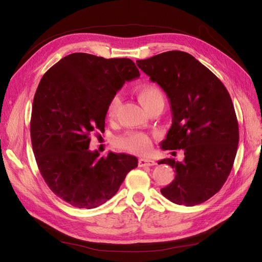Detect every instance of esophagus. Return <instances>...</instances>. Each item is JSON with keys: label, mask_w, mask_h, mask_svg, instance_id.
I'll return each instance as SVG.
<instances>
[{"label": "esophagus", "mask_w": 262, "mask_h": 262, "mask_svg": "<svg viewBox=\"0 0 262 262\" xmlns=\"http://www.w3.org/2000/svg\"><path fill=\"white\" fill-rule=\"evenodd\" d=\"M156 163L153 160H149V158H140L139 160V166L140 167H147V166H154Z\"/></svg>", "instance_id": "esophagus-1"}]
</instances>
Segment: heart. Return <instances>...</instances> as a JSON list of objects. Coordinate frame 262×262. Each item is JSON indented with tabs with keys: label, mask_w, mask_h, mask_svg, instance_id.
<instances>
[{
	"label": "heart",
	"mask_w": 262,
	"mask_h": 262,
	"mask_svg": "<svg viewBox=\"0 0 262 262\" xmlns=\"http://www.w3.org/2000/svg\"><path fill=\"white\" fill-rule=\"evenodd\" d=\"M137 95L140 102L143 107L148 110L157 104H164V96L156 85L153 84H143L137 87ZM120 105V98L118 95L110 100L107 107V116L113 118L117 109ZM116 145L123 150H128L136 154H145L147 153L150 146H152V141L150 138L145 133L141 132H129L122 137H119L116 140Z\"/></svg>",
	"instance_id": "1"
}]
</instances>
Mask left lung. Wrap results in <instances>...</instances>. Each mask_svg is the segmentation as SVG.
Here are the masks:
<instances>
[{
    "instance_id": "1",
    "label": "left lung",
    "mask_w": 262,
    "mask_h": 262,
    "mask_svg": "<svg viewBox=\"0 0 262 262\" xmlns=\"http://www.w3.org/2000/svg\"><path fill=\"white\" fill-rule=\"evenodd\" d=\"M137 66L162 87L170 102L172 123L162 148L185 152L182 162H158L176 171L162 194L186 207L209 200L226 181L238 146V123L226 87L184 51L163 52L138 60Z\"/></svg>"
}]
</instances>
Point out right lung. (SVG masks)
<instances>
[{"label": "right lung", "mask_w": 262, "mask_h": 262, "mask_svg": "<svg viewBox=\"0 0 262 262\" xmlns=\"http://www.w3.org/2000/svg\"><path fill=\"white\" fill-rule=\"evenodd\" d=\"M140 76L130 59L89 53L62 58L42 76L30 119L31 145L46 184L60 199L94 209L117 193L138 158L90 149L91 133L105 128L107 107L125 82Z\"/></svg>", "instance_id": "add662e5"}]
</instances>
